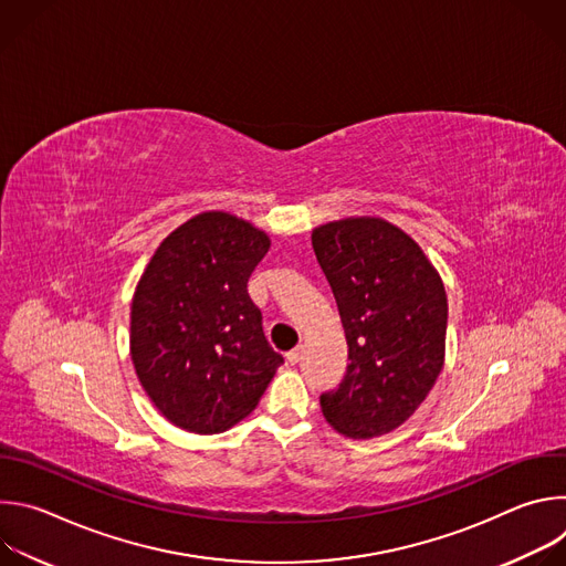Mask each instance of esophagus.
I'll return each mask as SVG.
<instances>
[{"mask_svg":"<svg viewBox=\"0 0 566 566\" xmlns=\"http://www.w3.org/2000/svg\"><path fill=\"white\" fill-rule=\"evenodd\" d=\"M302 356H304V347H302V345H297L293 352H289V354H286V360H289L291 365H297V363L302 360Z\"/></svg>","mask_w":566,"mask_h":566,"instance_id":"34e87169","label":"esophagus"}]
</instances>
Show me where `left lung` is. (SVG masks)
I'll list each match as a JSON object with an SVG mask.
<instances>
[{
	"label": "left lung",
	"mask_w": 566,
	"mask_h": 566,
	"mask_svg": "<svg viewBox=\"0 0 566 566\" xmlns=\"http://www.w3.org/2000/svg\"><path fill=\"white\" fill-rule=\"evenodd\" d=\"M311 244L349 347L343 382L319 396L322 415L352 439L387 434L417 412L443 369V282L417 241L378 217L317 226Z\"/></svg>",
	"instance_id": "8db88e82"
}]
</instances>
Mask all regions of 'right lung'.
<instances>
[{
    "mask_svg": "<svg viewBox=\"0 0 566 566\" xmlns=\"http://www.w3.org/2000/svg\"><path fill=\"white\" fill-rule=\"evenodd\" d=\"M271 249L264 230L201 212L151 255L132 300L129 349L158 412L195 434L249 417L284 358L262 329L249 277Z\"/></svg>",
    "mask_w": 566,
    "mask_h": 566,
    "instance_id": "add662e5",
    "label": "right lung"
}]
</instances>
